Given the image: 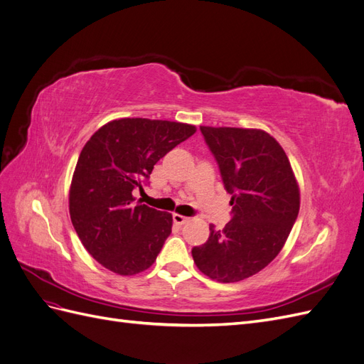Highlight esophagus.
Masks as SVG:
<instances>
[{
  "label": "esophagus",
  "mask_w": 364,
  "mask_h": 364,
  "mask_svg": "<svg viewBox=\"0 0 364 364\" xmlns=\"http://www.w3.org/2000/svg\"><path fill=\"white\" fill-rule=\"evenodd\" d=\"M173 222H174L176 225L182 226V225H185V223H188L190 218L185 217V215H181V214H173Z\"/></svg>",
  "instance_id": "esophagus-1"
}]
</instances>
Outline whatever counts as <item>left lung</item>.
<instances>
[{"mask_svg": "<svg viewBox=\"0 0 364 364\" xmlns=\"http://www.w3.org/2000/svg\"><path fill=\"white\" fill-rule=\"evenodd\" d=\"M218 164L225 190L232 194V218L205 245L193 247L203 274L238 282L277 258L299 214L301 194L279 142L259 129L200 126Z\"/></svg>", "mask_w": 364, "mask_h": 364, "instance_id": "obj_1", "label": "left lung"}]
</instances>
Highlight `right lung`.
I'll return each instance as SVG.
<instances>
[{
    "label": "right lung",
    "mask_w": 364,
    "mask_h": 364,
    "mask_svg": "<svg viewBox=\"0 0 364 364\" xmlns=\"http://www.w3.org/2000/svg\"><path fill=\"white\" fill-rule=\"evenodd\" d=\"M196 126L178 121L119 118L102 126L86 142L70 186L71 222L85 249L121 277L147 270L171 234L173 217L135 205L155 164Z\"/></svg>",
    "instance_id": "obj_1"
}]
</instances>
